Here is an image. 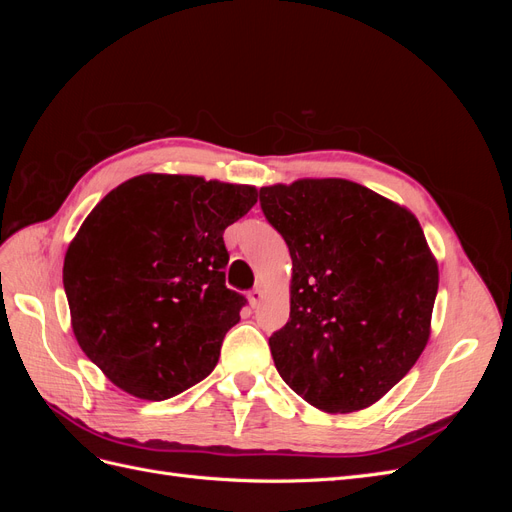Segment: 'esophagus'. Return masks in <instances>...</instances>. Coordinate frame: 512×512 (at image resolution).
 Instances as JSON below:
<instances>
[{"mask_svg":"<svg viewBox=\"0 0 512 512\" xmlns=\"http://www.w3.org/2000/svg\"><path fill=\"white\" fill-rule=\"evenodd\" d=\"M247 299H250V305H252V307H258L260 301H262V290H260L258 286L252 288L250 292H247Z\"/></svg>","mask_w":512,"mask_h":512,"instance_id":"esophagus-1","label":"esophagus"}]
</instances>
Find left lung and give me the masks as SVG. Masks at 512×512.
<instances>
[{
  "label": "left lung",
  "instance_id": "obj_1",
  "mask_svg": "<svg viewBox=\"0 0 512 512\" xmlns=\"http://www.w3.org/2000/svg\"><path fill=\"white\" fill-rule=\"evenodd\" d=\"M292 258L290 318L269 337L284 382L354 412L404 378L429 339L438 265L414 215L346 179L260 188Z\"/></svg>",
  "mask_w": 512,
  "mask_h": 512
}]
</instances>
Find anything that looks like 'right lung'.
<instances>
[{
    "label": "right lung",
    "mask_w": 512,
    "mask_h": 512,
    "mask_svg": "<svg viewBox=\"0 0 512 512\" xmlns=\"http://www.w3.org/2000/svg\"><path fill=\"white\" fill-rule=\"evenodd\" d=\"M256 188L141 175L108 192L76 232L64 288L76 342L126 393L164 401L205 380L239 322L224 230Z\"/></svg>",
    "instance_id": "1"
}]
</instances>
